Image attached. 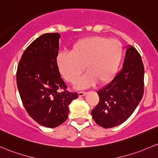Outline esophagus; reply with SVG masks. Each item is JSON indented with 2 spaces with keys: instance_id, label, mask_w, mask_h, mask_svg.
<instances>
[{
  "instance_id": "esophagus-1",
  "label": "esophagus",
  "mask_w": 158,
  "mask_h": 158,
  "mask_svg": "<svg viewBox=\"0 0 158 158\" xmlns=\"http://www.w3.org/2000/svg\"><path fill=\"white\" fill-rule=\"evenodd\" d=\"M78 94V96L79 97H83V96H84L86 94V92H84V91H81V92H78L77 93Z\"/></svg>"
}]
</instances>
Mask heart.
Returning a JSON list of instances; mask_svg holds the SVG:
<instances>
[{"mask_svg": "<svg viewBox=\"0 0 158 158\" xmlns=\"http://www.w3.org/2000/svg\"><path fill=\"white\" fill-rule=\"evenodd\" d=\"M123 44L116 39L90 36L74 44L71 52H60L56 58L60 73L65 81L75 84L83 71L77 88L106 84L115 77L123 58Z\"/></svg>", "mask_w": 158, "mask_h": 158, "instance_id": "b5f03b06", "label": "heart"}]
</instances>
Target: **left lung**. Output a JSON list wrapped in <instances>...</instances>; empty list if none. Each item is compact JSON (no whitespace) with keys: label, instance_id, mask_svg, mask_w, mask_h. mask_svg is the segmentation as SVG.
<instances>
[{"label":"left lung","instance_id":"left-lung-1","mask_svg":"<svg viewBox=\"0 0 158 158\" xmlns=\"http://www.w3.org/2000/svg\"><path fill=\"white\" fill-rule=\"evenodd\" d=\"M144 74L141 55L134 47H128L121 71L97 91L100 100L91 112L97 125L113 128L129 118L144 94Z\"/></svg>","mask_w":158,"mask_h":158}]
</instances>
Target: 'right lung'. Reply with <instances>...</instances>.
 <instances>
[{"instance_id":"obj_1","label":"right lung","mask_w":158,"mask_h":158,"mask_svg":"<svg viewBox=\"0 0 158 158\" xmlns=\"http://www.w3.org/2000/svg\"><path fill=\"white\" fill-rule=\"evenodd\" d=\"M59 38V33L54 32L34 40L24 51L17 71V87L27 113L47 128H55L65 122L68 106L78 97L77 93L67 90L58 71Z\"/></svg>"}]
</instances>
